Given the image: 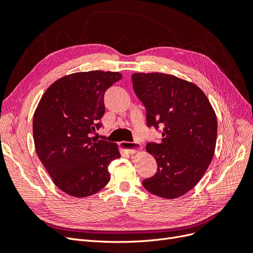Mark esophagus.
Instances as JSON below:
<instances>
[{
    "label": "esophagus",
    "instance_id": "34e87169",
    "mask_svg": "<svg viewBox=\"0 0 253 253\" xmlns=\"http://www.w3.org/2000/svg\"><path fill=\"white\" fill-rule=\"evenodd\" d=\"M120 147L126 150L129 154H135L141 149V144L138 142H131V141H121Z\"/></svg>",
    "mask_w": 253,
    "mask_h": 253
}]
</instances>
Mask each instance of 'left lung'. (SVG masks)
<instances>
[{
    "mask_svg": "<svg viewBox=\"0 0 253 253\" xmlns=\"http://www.w3.org/2000/svg\"><path fill=\"white\" fill-rule=\"evenodd\" d=\"M132 81L147 110L148 126L163 128L162 141L147 144L156 159L157 172L142 185L168 200L182 196L201 180L213 158L215 112L200 87L173 75L137 73Z\"/></svg>",
    "mask_w": 253,
    "mask_h": 253,
    "instance_id": "1",
    "label": "left lung"
}]
</instances>
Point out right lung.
I'll list each match as a JSON object with an SVG mask.
<instances>
[{
	"label": "right lung",
	"mask_w": 253,
	"mask_h": 253,
	"mask_svg": "<svg viewBox=\"0 0 253 253\" xmlns=\"http://www.w3.org/2000/svg\"><path fill=\"white\" fill-rule=\"evenodd\" d=\"M120 73H75L53 82L34 114L35 148L55 185L64 193L86 197L110 181L109 165L120 157L116 143L91 137L101 127L103 97Z\"/></svg>",
	"instance_id": "1"
}]
</instances>
